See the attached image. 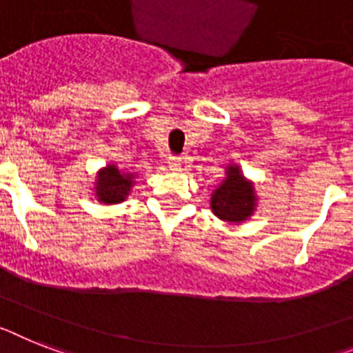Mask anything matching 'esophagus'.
<instances>
[{
  "label": "esophagus",
  "instance_id": "obj_1",
  "mask_svg": "<svg viewBox=\"0 0 353 353\" xmlns=\"http://www.w3.org/2000/svg\"><path fill=\"white\" fill-rule=\"evenodd\" d=\"M167 163L172 170H181V158L179 156H168Z\"/></svg>",
  "mask_w": 353,
  "mask_h": 353
}]
</instances>
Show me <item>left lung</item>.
<instances>
[{
    "instance_id": "1",
    "label": "left lung",
    "mask_w": 353,
    "mask_h": 353,
    "mask_svg": "<svg viewBox=\"0 0 353 353\" xmlns=\"http://www.w3.org/2000/svg\"><path fill=\"white\" fill-rule=\"evenodd\" d=\"M256 192L253 181L245 179L239 165H228L224 181L212 192L210 208L213 215L226 222H244L256 210Z\"/></svg>"
}]
</instances>
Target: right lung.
<instances>
[{"label": "right lung", "mask_w": 353, "mask_h": 353, "mask_svg": "<svg viewBox=\"0 0 353 353\" xmlns=\"http://www.w3.org/2000/svg\"><path fill=\"white\" fill-rule=\"evenodd\" d=\"M134 179L136 174L120 170L114 163H109L97 172V179H94L93 186L94 197L102 204L123 203L134 186Z\"/></svg>", "instance_id": "obj_1"}]
</instances>
